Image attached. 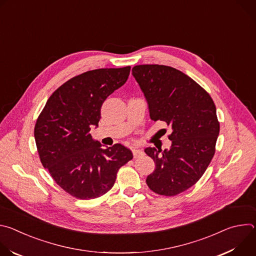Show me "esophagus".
<instances>
[{"label": "esophagus", "instance_id": "1", "mask_svg": "<svg viewBox=\"0 0 256 256\" xmlns=\"http://www.w3.org/2000/svg\"><path fill=\"white\" fill-rule=\"evenodd\" d=\"M132 155H134V158H138V157L144 155V152L142 150H138V149H132Z\"/></svg>", "mask_w": 256, "mask_h": 256}]
</instances>
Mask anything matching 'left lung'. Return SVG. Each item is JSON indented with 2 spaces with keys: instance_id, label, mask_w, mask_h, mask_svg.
Masks as SVG:
<instances>
[{
  "instance_id": "obj_1",
  "label": "left lung",
  "mask_w": 256,
  "mask_h": 256,
  "mask_svg": "<svg viewBox=\"0 0 256 256\" xmlns=\"http://www.w3.org/2000/svg\"><path fill=\"white\" fill-rule=\"evenodd\" d=\"M132 72L147 99L151 120L172 128L169 150H144L156 164L146 182L160 196H177L196 184L214 155L220 132L216 105L202 86L172 66L140 64Z\"/></svg>"
}]
</instances>
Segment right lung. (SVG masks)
I'll list each match as a JSON object with an SVG mask.
<instances>
[{"instance_id": "obj_1", "label": "right lung", "mask_w": 256, "mask_h": 256, "mask_svg": "<svg viewBox=\"0 0 256 256\" xmlns=\"http://www.w3.org/2000/svg\"><path fill=\"white\" fill-rule=\"evenodd\" d=\"M130 66L83 72L48 98L34 126L40 159L56 184L79 200L97 198L114 186L132 153L120 144L102 149L90 130L98 126L105 99L122 87Z\"/></svg>"}]
</instances>
